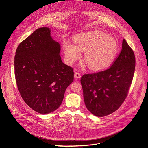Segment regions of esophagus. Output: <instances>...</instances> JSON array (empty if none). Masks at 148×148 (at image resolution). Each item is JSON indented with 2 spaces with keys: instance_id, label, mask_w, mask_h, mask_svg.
<instances>
[{
  "instance_id": "1",
  "label": "esophagus",
  "mask_w": 148,
  "mask_h": 148,
  "mask_svg": "<svg viewBox=\"0 0 148 148\" xmlns=\"http://www.w3.org/2000/svg\"><path fill=\"white\" fill-rule=\"evenodd\" d=\"M74 77H75V79H79L80 78H81V74L79 73H77V72H76V73H75V74H74Z\"/></svg>"
}]
</instances>
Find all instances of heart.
I'll return each mask as SVG.
<instances>
[{
  "instance_id": "b5f03b06",
  "label": "heart",
  "mask_w": 148,
  "mask_h": 148,
  "mask_svg": "<svg viewBox=\"0 0 148 148\" xmlns=\"http://www.w3.org/2000/svg\"><path fill=\"white\" fill-rule=\"evenodd\" d=\"M74 41L68 39L62 43L63 51L68 62L73 63L85 51L84 58L89 67L101 71L110 67L118 52V44L112 37L101 31H92L75 36Z\"/></svg>"
}]
</instances>
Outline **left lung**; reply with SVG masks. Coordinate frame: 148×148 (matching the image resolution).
Instances as JSON below:
<instances>
[{"instance_id":"left-lung-1","label":"left lung","mask_w":148,"mask_h":148,"mask_svg":"<svg viewBox=\"0 0 148 148\" xmlns=\"http://www.w3.org/2000/svg\"><path fill=\"white\" fill-rule=\"evenodd\" d=\"M135 69L134 53L123 39L121 51L110 68L81 77L84 100L88 110L98 117L117 110L127 96Z\"/></svg>"}]
</instances>
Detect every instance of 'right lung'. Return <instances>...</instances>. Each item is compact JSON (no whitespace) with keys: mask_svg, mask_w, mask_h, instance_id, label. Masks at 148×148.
Masks as SVG:
<instances>
[{"mask_svg":"<svg viewBox=\"0 0 148 148\" xmlns=\"http://www.w3.org/2000/svg\"><path fill=\"white\" fill-rule=\"evenodd\" d=\"M60 51L50 28L41 27L16 51L14 71L20 94L27 105L41 114L51 113L60 106L74 80L73 69L62 62Z\"/></svg>","mask_w":148,"mask_h":148,"instance_id":"obj_1","label":"right lung"}]
</instances>
